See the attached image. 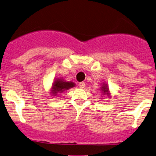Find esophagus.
I'll list each match as a JSON object with an SVG mask.
<instances>
[{"instance_id":"1","label":"esophagus","mask_w":156,"mask_h":156,"mask_svg":"<svg viewBox=\"0 0 156 156\" xmlns=\"http://www.w3.org/2000/svg\"><path fill=\"white\" fill-rule=\"evenodd\" d=\"M79 86H80V89H84L85 86H86V84H85L84 82H81V83H80V84H79Z\"/></svg>"}]
</instances>
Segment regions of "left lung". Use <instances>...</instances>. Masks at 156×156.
Instances as JSON below:
<instances>
[{
    "instance_id": "left-lung-1",
    "label": "left lung",
    "mask_w": 156,
    "mask_h": 156,
    "mask_svg": "<svg viewBox=\"0 0 156 156\" xmlns=\"http://www.w3.org/2000/svg\"><path fill=\"white\" fill-rule=\"evenodd\" d=\"M100 90H101L102 95H106L108 97H111L110 91H109V88L107 83H104V82L101 83V88H100Z\"/></svg>"
}]
</instances>
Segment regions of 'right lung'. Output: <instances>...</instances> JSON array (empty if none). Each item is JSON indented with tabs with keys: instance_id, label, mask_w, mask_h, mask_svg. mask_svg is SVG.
Returning <instances> with one entry per match:
<instances>
[{
	"instance_id": "right-lung-1",
	"label": "right lung",
	"mask_w": 156,
	"mask_h": 156,
	"mask_svg": "<svg viewBox=\"0 0 156 156\" xmlns=\"http://www.w3.org/2000/svg\"><path fill=\"white\" fill-rule=\"evenodd\" d=\"M75 86L76 84L71 81H66L62 78H55L51 88L50 94L52 96H56L58 93H62Z\"/></svg>"
}]
</instances>
